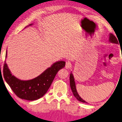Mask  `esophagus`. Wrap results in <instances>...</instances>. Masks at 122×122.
I'll use <instances>...</instances> for the list:
<instances>
[{
    "mask_svg": "<svg viewBox=\"0 0 122 122\" xmlns=\"http://www.w3.org/2000/svg\"><path fill=\"white\" fill-rule=\"evenodd\" d=\"M71 65H72V64H71V62L69 61H67L66 62L65 68H70L71 67Z\"/></svg>",
    "mask_w": 122,
    "mask_h": 122,
    "instance_id": "1",
    "label": "esophagus"
}]
</instances>
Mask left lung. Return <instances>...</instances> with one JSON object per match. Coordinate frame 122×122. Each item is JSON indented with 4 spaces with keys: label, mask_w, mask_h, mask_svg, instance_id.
Segmentation results:
<instances>
[{
    "label": "left lung",
    "mask_w": 122,
    "mask_h": 122,
    "mask_svg": "<svg viewBox=\"0 0 122 122\" xmlns=\"http://www.w3.org/2000/svg\"><path fill=\"white\" fill-rule=\"evenodd\" d=\"M109 41L112 43H118L117 39L116 38V36L112 34H109ZM70 80L71 88V90H72V92L73 93V95L74 96V97L76 98L78 100L80 101V102H86L83 99H82L80 97V96L79 95V94H78V93H77V92L76 91V86H75L74 77H73V75L72 74V73L70 74Z\"/></svg>",
    "instance_id": "obj_1"
}]
</instances>
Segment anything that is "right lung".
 I'll list each match as a JSON object with an SVG mask.
<instances>
[{"label": "right lung", "instance_id": "1", "mask_svg": "<svg viewBox=\"0 0 122 122\" xmlns=\"http://www.w3.org/2000/svg\"><path fill=\"white\" fill-rule=\"evenodd\" d=\"M65 62L64 61L56 62L38 77L28 81H22L11 74L5 61L3 75L5 81L18 98L32 101L37 100L45 95L57 72L65 67Z\"/></svg>", "mask_w": 122, "mask_h": 122}]
</instances>
